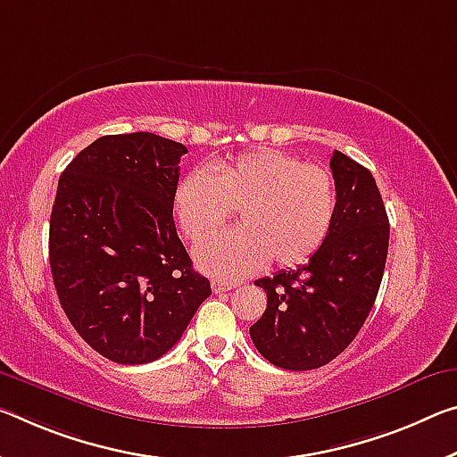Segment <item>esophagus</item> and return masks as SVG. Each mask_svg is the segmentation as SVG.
Masks as SVG:
<instances>
[{
	"label": "esophagus",
	"mask_w": 457,
	"mask_h": 457,
	"mask_svg": "<svg viewBox=\"0 0 457 457\" xmlns=\"http://www.w3.org/2000/svg\"><path fill=\"white\" fill-rule=\"evenodd\" d=\"M236 287H237L236 282H221V280H213L212 282L213 293H226V291H231V288H236Z\"/></svg>",
	"instance_id": "obj_1"
}]
</instances>
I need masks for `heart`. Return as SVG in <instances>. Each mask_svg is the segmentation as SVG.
Returning a JSON list of instances; mask_svg holds the SVG:
<instances>
[{
  "mask_svg": "<svg viewBox=\"0 0 457 457\" xmlns=\"http://www.w3.org/2000/svg\"><path fill=\"white\" fill-rule=\"evenodd\" d=\"M337 193L329 170L303 164L280 150L244 152L179 180L172 212L187 240L201 242L234 208L241 228L203 242L195 260L203 272L236 280L268 260L295 266L313 256L328 237Z\"/></svg>",
  "mask_w": 457,
  "mask_h": 457,
  "instance_id": "b5f03b06",
  "label": "heart"
}]
</instances>
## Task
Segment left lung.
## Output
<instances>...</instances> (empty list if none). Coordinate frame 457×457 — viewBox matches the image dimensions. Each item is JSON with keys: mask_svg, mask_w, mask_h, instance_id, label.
I'll return each mask as SVG.
<instances>
[{"mask_svg": "<svg viewBox=\"0 0 457 457\" xmlns=\"http://www.w3.org/2000/svg\"><path fill=\"white\" fill-rule=\"evenodd\" d=\"M329 166L337 205L325 242L296 270L254 282L268 301L250 337L285 370H313L337 358L364 325L385 274L390 226L372 172L339 150Z\"/></svg>", "mask_w": 457, "mask_h": 457, "instance_id": "8db88e82", "label": "left lung"}]
</instances>
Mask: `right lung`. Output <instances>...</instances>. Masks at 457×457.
I'll list each match as a JSON object with an SVG mask.
<instances>
[{
	"mask_svg": "<svg viewBox=\"0 0 457 457\" xmlns=\"http://www.w3.org/2000/svg\"><path fill=\"white\" fill-rule=\"evenodd\" d=\"M183 154V144L150 132L101 136L56 187L48 234L56 295L79 336L118 364L164 356L212 295L172 220Z\"/></svg>",
	"mask_w": 457,
	"mask_h": 457,
	"instance_id": "obj_1",
	"label": "right lung"
}]
</instances>
